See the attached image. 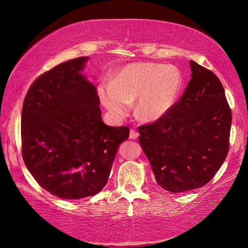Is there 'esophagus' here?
Instances as JSON below:
<instances>
[{"label":"esophagus","instance_id":"1","mask_svg":"<svg viewBox=\"0 0 248 248\" xmlns=\"http://www.w3.org/2000/svg\"><path fill=\"white\" fill-rule=\"evenodd\" d=\"M129 138H130V140H136L139 138V132L138 131H135V130H131L130 131V135H129Z\"/></svg>","mask_w":248,"mask_h":248}]
</instances>
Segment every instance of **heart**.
<instances>
[{
	"label": "heart",
	"instance_id": "heart-1",
	"mask_svg": "<svg viewBox=\"0 0 248 248\" xmlns=\"http://www.w3.org/2000/svg\"><path fill=\"white\" fill-rule=\"evenodd\" d=\"M183 78L172 65L139 62L123 68L112 84L98 88L103 107L116 117L129 113L134 103V114L146 123H154L170 112L180 94Z\"/></svg>",
	"mask_w": 248,
	"mask_h": 248
}]
</instances>
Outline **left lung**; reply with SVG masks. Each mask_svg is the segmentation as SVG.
I'll use <instances>...</instances> for the list:
<instances>
[{
    "mask_svg": "<svg viewBox=\"0 0 248 248\" xmlns=\"http://www.w3.org/2000/svg\"><path fill=\"white\" fill-rule=\"evenodd\" d=\"M192 77L164 117L140 125V144L156 183L171 193L207 184L229 149L231 109L218 78L189 61Z\"/></svg>",
    "mask_w": 248,
    "mask_h": 248,
    "instance_id": "obj_1",
    "label": "left lung"
}]
</instances>
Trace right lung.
I'll list each match as a JSON object with an SVG mask.
<instances>
[{
	"instance_id": "1",
	"label": "right lung",
	"mask_w": 248,
	"mask_h": 248,
	"mask_svg": "<svg viewBox=\"0 0 248 248\" xmlns=\"http://www.w3.org/2000/svg\"><path fill=\"white\" fill-rule=\"evenodd\" d=\"M87 56L45 72L26 93L21 116L22 156L35 180L64 199L93 196L105 186L128 127L101 118L96 87L83 75Z\"/></svg>"
}]
</instances>
